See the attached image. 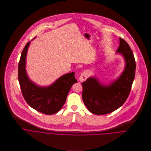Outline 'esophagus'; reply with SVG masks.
<instances>
[{
    "label": "esophagus",
    "mask_w": 151,
    "mask_h": 151,
    "mask_svg": "<svg viewBox=\"0 0 151 151\" xmlns=\"http://www.w3.org/2000/svg\"><path fill=\"white\" fill-rule=\"evenodd\" d=\"M88 77V72L87 71H84L83 73H81V76H80L79 80L80 82L85 81L87 79Z\"/></svg>",
    "instance_id": "esophagus-1"
}]
</instances>
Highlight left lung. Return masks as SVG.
Returning <instances> with one entry per match:
<instances>
[{"label":"left lung","instance_id":"8db88e82","mask_svg":"<svg viewBox=\"0 0 151 151\" xmlns=\"http://www.w3.org/2000/svg\"><path fill=\"white\" fill-rule=\"evenodd\" d=\"M117 50L123 55L126 65L122 75L108 86L101 84L95 77L82 83V97L87 109L93 114H106L122 106L127 99L134 80L136 64L129 45L120 38Z\"/></svg>","mask_w":151,"mask_h":151}]
</instances>
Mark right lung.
Masks as SVG:
<instances>
[{
	"instance_id": "add662e5",
	"label": "right lung",
	"mask_w": 151,
	"mask_h": 151,
	"mask_svg": "<svg viewBox=\"0 0 151 151\" xmlns=\"http://www.w3.org/2000/svg\"><path fill=\"white\" fill-rule=\"evenodd\" d=\"M29 44L30 42H28L25 45L19 63L18 78L22 94L31 108L45 114H55L63 107L71 87L77 82L75 73L65 74L50 86H38L29 79L25 70L26 56Z\"/></svg>"
}]
</instances>
